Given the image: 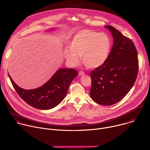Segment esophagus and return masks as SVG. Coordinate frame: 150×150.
<instances>
[{"label": "esophagus", "instance_id": "esophagus-1", "mask_svg": "<svg viewBox=\"0 0 150 150\" xmlns=\"http://www.w3.org/2000/svg\"><path fill=\"white\" fill-rule=\"evenodd\" d=\"M84 72L83 71H80L79 72V76H83V75H84Z\"/></svg>", "mask_w": 150, "mask_h": 150}]
</instances>
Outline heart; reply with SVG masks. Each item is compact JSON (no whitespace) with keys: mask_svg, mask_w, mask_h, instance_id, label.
Instances as JSON below:
<instances>
[{"mask_svg":"<svg viewBox=\"0 0 150 150\" xmlns=\"http://www.w3.org/2000/svg\"><path fill=\"white\" fill-rule=\"evenodd\" d=\"M70 48H66L64 55L71 66L80 63L87 68L96 69L104 64L109 58L112 41L106 33H99L91 30L83 29L78 32L70 43Z\"/></svg>","mask_w":150,"mask_h":150,"instance_id":"obj_1","label":"heart"}]
</instances>
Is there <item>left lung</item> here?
<instances>
[{
  "instance_id": "left-lung-1",
  "label": "left lung",
  "mask_w": 150,
  "mask_h": 150,
  "mask_svg": "<svg viewBox=\"0 0 150 150\" xmlns=\"http://www.w3.org/2000/svg\"><path fill=\"white\" fill-rule=\"evenodd\" d=\"M111 32L113 45L106 63L91 73V98L98 104L116 103L129 92L137 77V51L131 39L117 29L106 25Z\"/></svg>"
}]
</instances>
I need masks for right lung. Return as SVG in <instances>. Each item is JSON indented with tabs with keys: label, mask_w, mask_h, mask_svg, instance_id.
<instances>
[{
	"label": "right lung",
	"mask_w": 150,
	"mask_h": 150,
	"mask_svg": "<svg viewBox=\"0 0 150 150\" xmlns=\"http://www.w3.org/2000/svg\"><path fill=\"white\" fill-rule=\"evenodd\" d=\"M8 76L15 91L26 103L37 109L48 110L55 107L64 99L77 72L74 69H61L43 86L32 90L19 87L9 74Z\"/></svg>",
	"instance_id": "right-lung-1"
}]
</instances>
